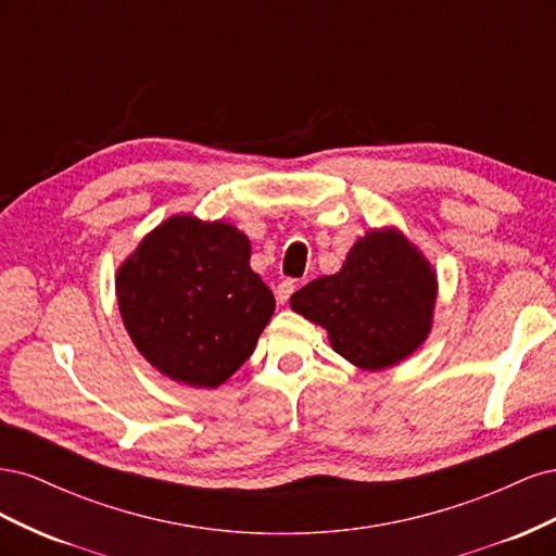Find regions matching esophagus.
<instances>
[{
    "mask_svg": "<svg viewBox=\"0 0 556 556\" xmlns=\"http://www.w3.org/2000/svg\"><path fill=\"white\" fill-rule=\"evenodd\" d=\"M294 292V280H280L278 282V288H276V299H278V304H285V301L290 299V294Z\"/></svg>",
    "mask_w": 556,
    "mask_h": 556,
    "instance_id": "obj_1",
    "label": "esophagus"
}]
</instances>
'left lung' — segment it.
<instances>
[{
	"label": "left lung",
	"mask_w": 556,
	"mask_h": 556,
	"mask_svg": "<svg viewBox=\"0 0 556 556\" xmlns=\"http://www.w3.org/2000/svg\"><path fill=\"white\" fill-rule=\"evenodd\" d=\"M250 252L231 223L176 213L117 266L123 325L164 378L217 390L252 355L276 299L250 268Z\"/></svg>",
	"instance_id": "left-lung-1"
}]
</instances>
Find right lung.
<instances>
[{
  "label": "right lung",
  "instance_id": "right-lung-1",
  "mask_svg": "<svg viewBox=\"0 0 556 556\" xmlns=\"http://www.w3.org/2000/svg\"><path fill=\"white\" fill-rule=\"evenodd\" d=\"M439 274L399 227L366 229L331 276L290 296L319 325L333 352L362 371H384L425 345L433 329Z\"/></svg>",
  "mask_w": 556,
  "mask_h": 556
}]
</instances>
